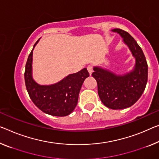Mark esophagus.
I'll return each mask as SVG.
<instances>
[{"label": "esophagus", "mask_w": 159, "mask_h": 159, "mask_svg": "<svg viewBox=\"0 0 159 159\" xmlns=\"http://www.w3.org/2000/svg\"><path fill=\"white\" fill-rule=\"evenodd\" d=\"M87 70H88V72H89V74L92 75V72H93V66L91 65H89L87 66Z\"/></svg>", "instance_id": "obj_1"}]
</instances>
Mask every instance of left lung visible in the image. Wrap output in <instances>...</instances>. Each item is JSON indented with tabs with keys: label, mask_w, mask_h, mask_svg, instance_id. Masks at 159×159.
Returning <instances> with one entry per match:
<instances>
[{
	"label": "left lung",
	"mask_w": 159,
	"mask_h": 159,
	"mask_svg": "<svg viewBox=\"0 0 159 159\" xmlns=\"http://www.w3.org/2000/svg\"><path fill=\"white\" fill-rule=\"evenodd\" d=\"M136 59L132 71L123 75L102 67H94L92 77L97 80L98 94L102 103L109 109H123L135 104L144 92L148 80V65L141 48L127 32L115 28Z\"/></svg>",
	"instance_id": "1"
}]
</instances>
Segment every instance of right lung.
<instances>
[{
	"instance_id": "add662e5",
	"label": "right lung",
	"mask_w": 159,
	"mask_h": 159,
	"mask_svg": "<svg viewBox=\"0 0 159 159\" xmlns=\"http://www.w3.org/2000/svg\"><path fill=\"white\" fill-rule=\"evenodd\" d=\"M39 40L34 45L25 65L24 76L27 91L33 103L44 113L55 116H67L76 107L82 85L89 74L84 68L56 84H38L32 76V62L33 49Z\"/></svg>"
}]
</instances>
